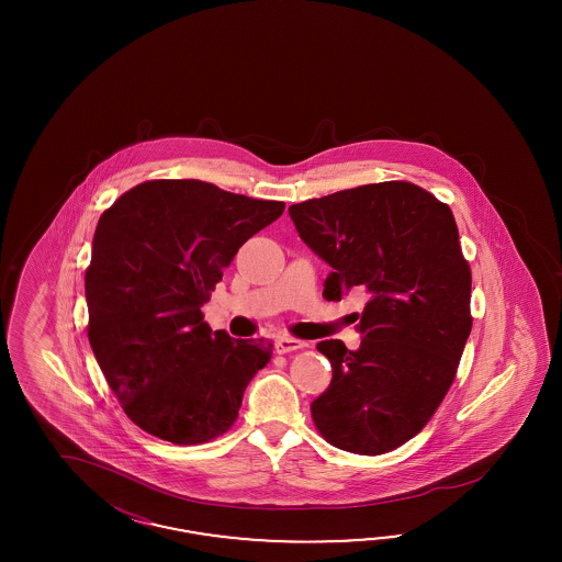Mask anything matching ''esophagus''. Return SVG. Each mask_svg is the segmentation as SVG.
Returning a JSON list of instances; mask_svg holds the SVG:
<instances>
[{"instance_id":"esophagus-1","label":"esophagus","mask_w":562,"mask_h":562,"mask_svg":"<svg viewBox=\"0 0 562 562\" xmlns=\"http://www.w3.org/2000/svg\"><path fill=\"white\" fill-rule=\"evenodd\" d=\"M305 346L306 341L294 340V338H289V336H280V338L276 340V352H278V355H286V352L301 350V348H305Z\"/></svg>"}]
</instances>
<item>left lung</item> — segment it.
I'll return each mask as SVG.
<instances>
[{
	"label": "left lung",
	"instance_id": "obj_1",
	"mask_svg": "<svg viewBox=\"0 0 562 562\" xmlns=\"http://www.w3.org/2000/svg\"><path fill=\"white\" fill-rule=\"evenodd\" d=\"M299 237L331 272L325 299L364 292L358 350L324 340L331 383L311 404L334 447L381 456L423 430L449 392L472 331V273L458 224L406 181L344 189L289 207Z\"/></svg>",
	"mask_w": 562,
	"mask_h": 562
}]
</instances>
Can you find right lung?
Masks as SVG:
<instances>
[{
  "mask_svg": "<svg viewBox=\"0 0 562 562\" xmlns=\"http://www.w3.org/2000/svg\"><path fill=\"white\" fill-rule=\"evenodd\" d=\"M282 212V202L205 181L160 179L130 189L102 214L85 278L88 340L142 430L198 445L235 425L272 344L212 331L202 306L238 247Z\"/></svg>",
  "mask_w": 562,
  "mask_h": 562,
  "instance_id": "1",
  "label": "right lung"
}]
</instances>
